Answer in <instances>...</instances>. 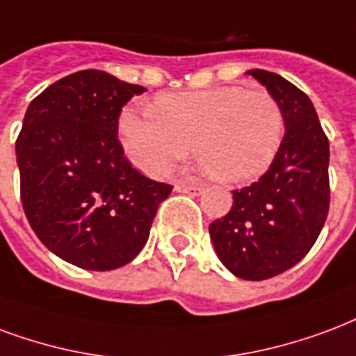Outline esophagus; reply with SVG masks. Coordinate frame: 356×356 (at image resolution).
<instances>
[{
	"instance_id": "1",
	"label": "esophagus",
	"mask_w": 356,
	"mask_h": 356,
	"mask_svg": "<svg viewBox=\"0 0 356 356\" xmlns=\"http://www.w3.org/2000/svg\"><path fill=\"white\" fill-rule=\"evenodd\" d=\"M175 191L183 192V194H188V196H200L204 192V186L202 185H186V183H179L175 186Z\"/></svg>"
}]
</instances>
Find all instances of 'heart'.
Listing matches in <instances>:
<instances>
[{"label":"heart","instance_id":"1","mask_svg":"<svg viewBox=\"0 0 356 356\" xmlns=\"http://www.w3.org/2000/svg\"><path fill=\"white\" fill-rule=\"evenodd\" d=\"M124 151L136 168L164 177L194 147L200 168L220 183L262 175L283 139V113L268 90L220 86L156 99L152 109L126 107Z\"/></svg>","mask_w":356,"mask_h":356}]
</instances>
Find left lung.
<instances>
[{
	"label": "left lung",
	"instance_id": "1",
	"mask_svg": "<svg viewBox=\"0 0 356 356\" xmlns=\"http://www.w3.org/2000/svg\"><path fill=\"white\" fill-rule=\"evenodd\" d=\"M247 75L277 99L285 138L264 175L232 192V209L209 225V236L228 272L262 281L298 264L317 241L330 204V149L304 92L277 73L249 70Z\"/></svg>",
	"mask_w": 356,
	"mask_h": 356
}]
</instances>
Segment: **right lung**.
Masks as SVG:
<instances>
[{
	"mask_svg": "<svg viewBox=\"0 0 356 356\" xmlns=\"http://www.w3.org/2000/svg\"><path fill=\"white\" fill-rule=\"evenodd\" d=\"M105 71L71 73L39 94L17 139L20 196L41 243L65 262L109 272L143 249L173 186L141 175L118 143V117L143 94Z\"/></svg>",
	"mask_w": 356,
	"mask_h": 356,
	"instance_id": "1",
	"label": "right lung"
}]
</instances>
